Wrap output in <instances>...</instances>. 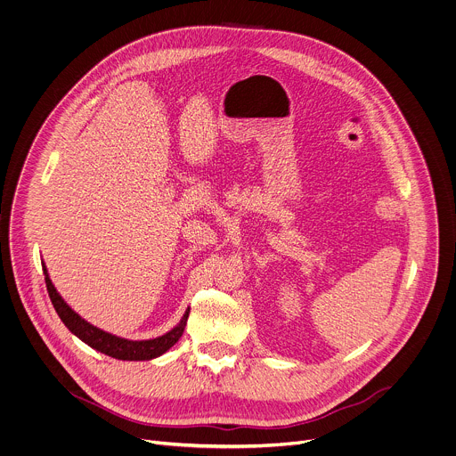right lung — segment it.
Wrapping results in <instances>:
<instances>
[{
    "mask_svg": "<svg viewBox=\"0 0 456 456\" xmlns=\"http://www.w3.org/2000/svg\"><path fill=\"white\" fill-rule=\"evenodd\" d=\"M45 270V281H46V288H48V295L52 298V305L57 312V315L61 317V321L64 322V326L75 335L78 337L84 344H87L89 347L116 358V360H126V362H142V360H151V358H158L161 354H165L170 347H174L179 338L184 333L188 317H190V308L186 310L184 317L181 319V322L168 331L163 337L158 338H151V340H126V338H119L116 335H110L103 330H98L96 326L89 324L87 321H84L78 314H75L66 302L64 298L57 293L46 266H43Z\"/></svg>",
    "mask_w": 456,
    "mask_h": 456,
    "instance_id": "1",
    "label": "right lung"
}]
</instances>
